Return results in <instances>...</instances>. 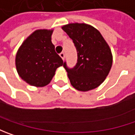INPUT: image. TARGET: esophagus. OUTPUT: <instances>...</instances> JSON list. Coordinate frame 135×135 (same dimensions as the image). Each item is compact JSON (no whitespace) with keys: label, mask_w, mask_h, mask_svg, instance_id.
<instances>
[{"label":"esophagus","mask_w":135,"mask_h":135,"mask_svg":"<svg viewBox=\"0 0 135 135\" xmlns=\"http://www.w3.org/2000/svg\"><path fill=\"white\" fill-rule=\"evenodd\" d=\"M60 57L63 60H65V53L64 52H61V53H60Z\"/></svg>","instance_id":"1"}]
</instances>
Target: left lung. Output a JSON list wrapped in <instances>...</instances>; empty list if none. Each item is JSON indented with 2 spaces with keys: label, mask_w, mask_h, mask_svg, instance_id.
Masks as SVG:
<instances>
[{
  "label": "left lung",
  "mask_w": 135,
  "mask_h": 135,
  "mask_svg": "<svg viewBox=\"0 0 135 135\" xmlns=\"http://www.w3.org/2000/svg\"><path fill=\"white\" fill-rule=\"evenodd\" d=\"M73 40L77 51V63L69 69L70 83L76 90L87 91L95 89L105 80L113 64V55L100 31L86 23H69L61 27Z\"/></svg>",
  "instance_id": "obj_1"
}]
</instances>
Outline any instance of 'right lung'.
<instances>
[{"instance_id":"obj_1","label":"right lung","mask_w":135,"mask_h":135,"mask_svg":"<svg viewBox=\"0 0 135 135\" xmlns=\"http://www.w3.org/2000/svg\"><path fill=\"white\" fill-rule=\"evenodd\" d=\"M53 28L38 29L22 42L16 55L15 64L18 76L31 86L48 85L63 60L52 43Z\"/></svg>"}]
</instances>
